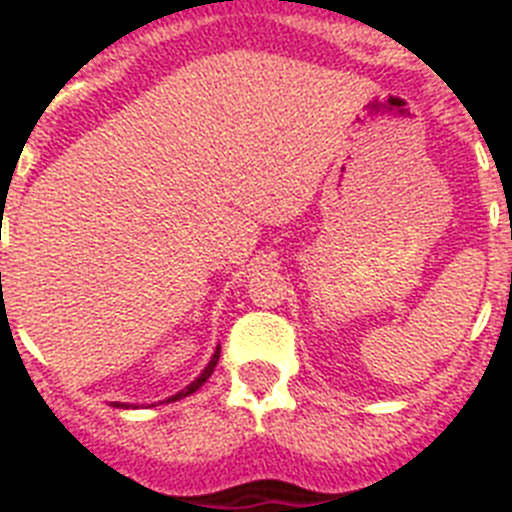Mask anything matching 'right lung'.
Returning <instances> with one entry per match:
<instances>
[{
  "mask_svg": "<svg viewBox=\"0 0 512 512\" xmlns=\"http://www.w3.org/2000/svg\"><path fill=\"white\" fill-rule=\"evenodd\" d=\"M217 359H220V346L215 348V354H212V359H210V364L205 366V369H202V374L197 379H194L192 384H187V387H184L182 392H176V395H171V397H166L164 402H176V400H182V397H187V395H192V392H197L202 387V384L207 382V379H210V374L215 372V366H217ZM112 408H133V405H128V402H112Z\"/></svg>",
  "mask_w": 512,
  "mask_h": 512,
  "instance_id": "add662e5",
  "label": "right lung"
}]
</instances>
